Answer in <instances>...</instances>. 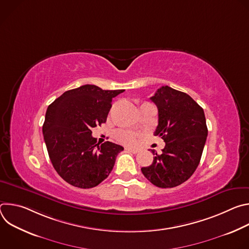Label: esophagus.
<instances>
[{"mask_svg": "<svg viewBox=\"0 0 249 249\" xmlns=\"http://www.w3.org/2000/svg\"><path fill=\"white\" fill-rule=\"evenodd\" d=\"M126 151H128V152H130V153H132V154H137V153L140 152V150L134 149V148H126Z\"/></svg>", "mask_w": 249, "mask_h": 249, "instance_id": "34e87169", "label": "esophagus"}]
</instances>
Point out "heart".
I'll return each instance as SVG.
<instances>
[{
    "mask_svg": "<svg viewBox=\"0 0 249 249\" xmlns=\"http://www.w3.org/2000/svg\"><path fill=\"white\" fill-rule=\"evenodd\" d=\"M116 137L121 142V143L126 144V145H132L135 143V141H136L135 134L132 132H129V131L119 130L116 132Z\"/></svg>",
    "mask_w": 249,
    "mask_h": 249,
    "instance_id": "heart-1",
    "label": "heart"
}]
</instances>
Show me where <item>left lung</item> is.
Wrapping results in <instances>:
<instances>
[{"label":"left lung","instance_id":"left-lung-1","mask_svg":"<svg viewBox=\"0 0 249 249\" xmlns=\"http://www.w3.org/2000/svg\"><path fill=\"white\" fill-rule=\"evenodd\" d=\"M151 100L159 110L156 136L165 146L155 155L150 166L141 170L146 178L160 188H172L185 182L199 165L208 129L204 110L187 93L168 86L157 90Z\"/></svg>","mask_w":249,"mask_h":249}]
</instances>
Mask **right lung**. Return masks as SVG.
<instances>
[{
  "instance_id": "obj_1",
  "label": "right lung",
  "mask_w": 249,
  "mask_h": 249,
  "mask_svg": "<svg viewBox=\"0 0 249 249\" xmlns=\"http://www.w3.org/2000/svg\"><path fill=\"white\" fill-rule=\"evenodd\" d=\"M123 91L85 85L65 91L48 106L44 141L55 170L69 184L92 188L111 172L124 148L111 142L99 145L91 129L106 122L112 98Z\"/></svg>"
}]
</instances>
